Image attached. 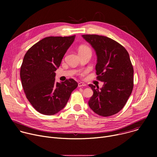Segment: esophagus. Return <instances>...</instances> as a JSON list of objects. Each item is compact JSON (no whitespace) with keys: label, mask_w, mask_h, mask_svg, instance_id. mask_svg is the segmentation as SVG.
Wrapping results in <instances>:
<instances>
[{"label":"esophagus","mask_w":157,"mask_h":157,"mask_svg":"<svg viewBox=\"0 0 157 157\" xmlns=\"http://www.w3.org/2000/svg\"><path fill=\"white\" fill-rule=\"evenodd\" d=\"M86 84L84 82H80L78 83V87H82V86H86Z\"/></svg>","instance_id":"34e87169"}]
</instances>
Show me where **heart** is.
I'll return each instance as SVG.
<instances>
[{
    "mask_svg": "<svg viewBox=\"0 0 157 157\" xmlns=\"http://www.w3.org/2000/svg\"><path fill=\"white\" fill-rule=\"evenodd\" d=\"M87 48V47H80V48H79V49H82V48Z\"/></svg>",
    "mask_w": 157,
    "mask_h": 157,
    "instance_id": "heart-1",
    "label": "heart"
}]
</instances>
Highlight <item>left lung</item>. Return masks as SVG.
<instances>
[{"instance_id": "obj_1", "label": "left lung", "mask_w": 157, "mask_h": 157, "mask_svg": "<svg viewBox=\"0 0 157 157\" xmlns=\"http://www.w3.org/2000/svg\"><path fill=\"white\" fill-rule=\"evenodd\" d=\"M82 36L96 52L97 79L104 82L100 89L89 84L94 93L89 106L99 116L114 115L124 107L133 87V68L128 53L121 44L107 36Z\"/></svg>"}]
</instances>
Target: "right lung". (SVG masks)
<instances>
[{
    "label": "right lung",
    "instance_id": "obj_1",
    "mask_svg": "<svg viewBox=\"0 0 157 157\" xmlns=\"http://www.w3.org/2000/svg\"><path fill=\"white\" fill-rule=\"evenodd\" d=\"M75 35L48 36L27 52L20 68V78L26 97L42 114L54 115L62 110L78 87L73 79L56 82L55 71L59 68Z\"/></svg>",
    "mask_w": 157,
    "mask_h": 157
}]
</instances>
